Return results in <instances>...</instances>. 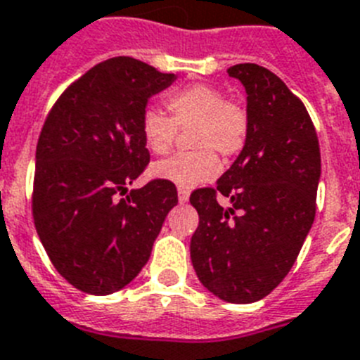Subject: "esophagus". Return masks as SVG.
Here are the masks:
<instances>
[{"mask_svg":"<svg viewBox=\"0 0 360 360\" xmlns=\"http://www.w3.org/2000/svg\"><path fill=\"white\" fill-rule=\"evenodd\" d=\"M177 195H179V202L183 205V202H188L190 199V192L186 188H179V192H177Z\"/></svg>","mask_w":360,"mask_h":360,"instance_id":"esophagus-1","label":"esophagus"}]
</instances>
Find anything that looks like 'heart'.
<instances>
[{
	"instance_id": "1",
	"label": "heart",
	"mask_w": 360,
	"mask_h": 360,
	"mask_svg": "<svg viewBox=\"0 0 360 360\" xmlns=\"http://www.w3.org/2000/svg\"><path fill=\"white\" fill-rule=\"evenodd\" d=\"M165 106L170 117L158 110L143 114L141 134L146 148L167 154L174 146L177 128H192V152H181L155 162L154 174L181 188H192L214 179L219 159L213 150L230 159L245 148L250 134V117L240 103L224 99L212 85H188L168 94Z\"/></svg>"
}]
</instances>
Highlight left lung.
<instances>
[{"label": "left lung", "instance_id": "left-lung-1", "mask_svg": "<svg viewBox=\"0 0 360 360\" xmlns=\"http://www.w3.org/2000/svg\"><path fill=\"white\" fill-rule=\"evenodd\" d=\"M228 76L246 90L250 134L217 186L190 195L199 214L190 257L208 292L250 304L288 275L310 232L321 150L306 106L274 72L240 63Z\"/></svg>", "mask_w": 360, "mask_h": 360}]
</instances>
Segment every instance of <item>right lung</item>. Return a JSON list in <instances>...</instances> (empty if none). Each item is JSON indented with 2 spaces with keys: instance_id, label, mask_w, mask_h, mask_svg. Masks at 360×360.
Returning <instances> with one entry per match:
<instances>
[{
  "instance_id": "1",
  "label": "right lung",
  "mask_w": 360,
  "mask_h": 360,
  "mask_svg": "<svg viewBox=\"0 0 360 360\" xmlns=\"http://www.w3.org/2000/svg\"><path fill=\"white\" fill-rule=\"evenodd\" d=\"M162 74L134 58H112L65 90L46 115L36 148L32 215L50 261L92 295L124 288L148 262L176 184L154 179L130 190L150 161L141 120L168 89Z\"/></svg>"
}]
</instances>
